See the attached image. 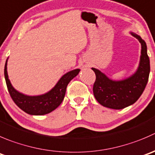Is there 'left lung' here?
<instances>
[{
    "instance_id": "obj_1",
    "label": "left lung",
    "mask_w": 155,
    "mask_h": 155,
    "mask_svg": "<svg viewBox=\"0 0 155 155\" xmlns=\"http://www.w3.org/2000/svg\"><path fill=\"white\" fill-rule=\"evenodd\" d=\"M131 34L142 45L140 63L135 74L121 81H114L95 68H91L96 76L93 85L94 97L103 106L120 110L134 104L142 95L148 81L150 61L147 54L146 43L135 33Z\"/></svg>"
}]
</instances>
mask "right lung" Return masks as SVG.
I'll return each mask as SVG.
<instances>
[{
    "label": "right lung",
    "mask_w": 155,
    "mask_h": 155,
    "mask_svg": "<svg viewBox=\"0 0 155 155\" xmlns=\"http://www.w3.org/2000/svg\"><path fill=\"white\" fill-rule=\"evenodd\" d=\"M7 60L4 67V77L7 89L14 103L25 113L31 115H44L56 109L64 98L69 82L79 74L80 70H72L61 78L54 87L45 94L38 96H28L16 91L10 83L7 70Z\"/></svg>",
    "instance_id": "1"
}]
</instances>
